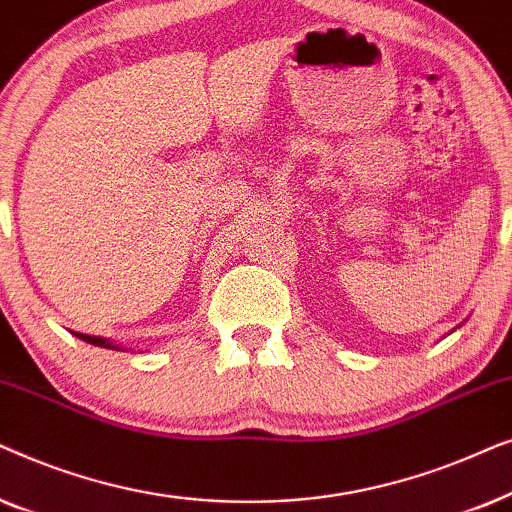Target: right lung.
Returning <instances> with one entry per match:
<instances>
[{
  "mask_svg": "<svg viewBox=\"0 0 512 512\" xmlns=\"http://www.w3.org/2000/svg\"><path fill=\"white\" fill-rule=\"evenodd\" d=\"M76 338L79 340H83V342H90V345H95V347H104V349H118V352H121V345H116V342H111V340H107V338H100V335H86V333H74Z\"/></svg>",
  "mask_w": 512,
  "mask_h": 512,
  "instance_id": "1",
  "label": "right lung"
}]
</instances>
